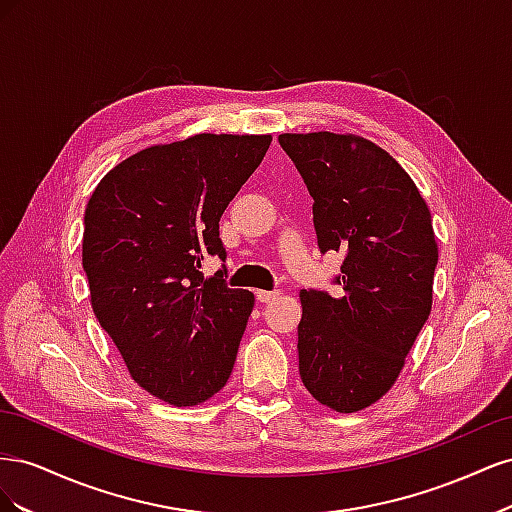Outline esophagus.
<instances>
[{"label": "esophagus", "mask_w": 512, "mask_h": 512, "mask_svg": "<svg viewBox=\"0 0 512 512\" xmlns=\"http://www.w3.org/2000/svg\"><path fill=\"white\" fill-rule=\"evenodd\" d=\"M277 297H280V292L277 290H256V299L260 303H273Z\"/></svg>", "instance_id": "esophagus-1"}]
</instances>
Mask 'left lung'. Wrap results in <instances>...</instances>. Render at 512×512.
<instances>
[{"instance_id": "8db88e82", "label": "left lung", "mask_w": 512, "mask_h": 512, "mask_svg": "<svg viewBox=\"0 0 512 512\" xmlns=\"http://www.w3.org/2000/svg\"><path fill=\"white\" fill-rule=\"evenodd\" d=\"M314 198L320 252H344L342 297L301 290L299 374L316 401L359 412L391 391L433 303L438 243L401 164L356 134H280Z\"/></svg>"}]
</instances>
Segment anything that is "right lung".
<instances>
[{
  "mask_svg": "<svg viewBox=\"0 0 512 512\" xmlns=\"http://www.w3.org/2000/svg\"><path fill=\"white\" fill-rule=\"evenodd\" d=\"M271 134H194L113 166L85 207L83 269L100 327L132 380L175 408L224 389L237 359L250 290L224 271L220 218L265 158Z\"/></svg>",
  "mask_w": 512,
  "mask_h": 512,
  "instance_id": "add662e5",
  "label": "right lung"
}]
</instances>
